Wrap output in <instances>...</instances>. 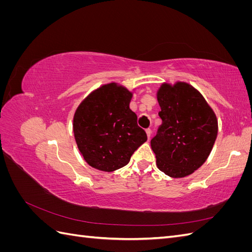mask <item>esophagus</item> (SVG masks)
I'll list each match as a JSON object with an SVG mask.
<instances>
[{
	"instance_id": "esophagus-1",
	"label": "esophagus",
	"mask_w": 252,
	"mask_h": 252,
	"mask_svg": "<svg viewBox=\"0 0 252 252\" xmlns=\"http://www.w3.org/2000/svg\"><path fill=\"white\" fill-rule=\"evenodd\" d=\"M146 134H147V138H148V140L150 139V136H151V130L150 129L148 128V129H146Z\"/></svg>"
}]
</instances>
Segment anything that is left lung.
<instances>
[{"label": "left lung", "mask_w": 252, "mask_h": 252, "mask_svg": "<svg viewBox=\"0 0 252 252\" xmlns=\"http://www.w3.org/2000/svg\"><path fill=\"white\" fill-rule=\"evenodd\" d=\"M162 119L151 148L158 168L170 178H185L206 162L218 136L215 111L199 90L178 81L157 91Z\"/></svg>", "instance_id": "1"}]
</instances>
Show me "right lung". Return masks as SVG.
Here are the masks:
<instances>
[{"label": "right lung", "instance_id": "1", "mask_svg": "<svg viewBox=\"0 0 252 252\" xmlns=\"http://www.w3.org/2000/svg\"><path fill=\"white\" fill-rule=\"evenodd\" d=\"M133 91L111 82L94 89L73 116L75 143L85 162L94 169L112 172L127 165L133 152L147 141L129 108Z\"/></svg>", "mask_w": 252, "mask_h": 252}]
</instances>
